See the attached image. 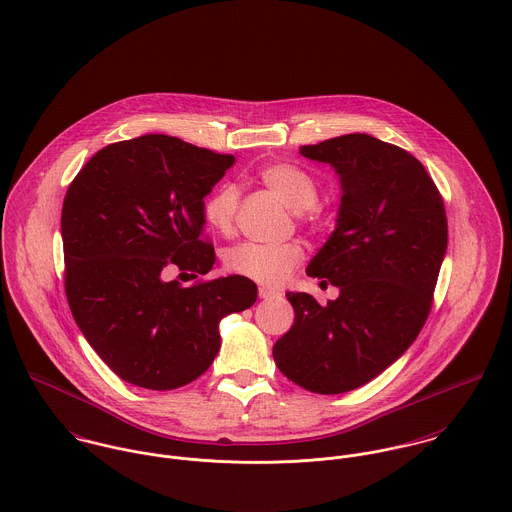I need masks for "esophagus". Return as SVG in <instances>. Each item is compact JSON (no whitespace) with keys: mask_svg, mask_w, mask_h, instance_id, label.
<instances>
[{"mask_svg":"<svg viewBox=\"0 0 512 512\" xmlns=\"http://www.w3.org/2000/svg\"><path fill=\"white\" fill-rule=\"evenodd\" d=\"M279 293L277 291H273V289H269V287H259V297L261 299H275Z\"/></svg>","mask_w":512,"mask_h":512,"instance_id":"esophagus-1","label":"esophagus"}]
</instances>
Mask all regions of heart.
<instances>
[{"instance_id": "1", "label": "heart", "mask_w": 512, "mask_h": 512, "mask_svg": "<svg viewBox=\"0 0 512 512\" xmlns=\"http://www.w3.org/2000/svg\"><path fill=\"white\" fill-rule=\"evenodd\" d=\"M261 183L275 193L299 217H311L319 197V185L305 168L289 162L267 164L259 170ZM239 209V189L233 183L217 185L203 205L209 227L221 235H231ZM303 261V247L295 241L279 245L243 243L227 251V271L265 287L283 285L293 269Z\"/></svg>"}]
</instances>
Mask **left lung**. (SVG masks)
Wrapping results in <instances>:
<instances>
[{"mask_svg": "<svg viewBox=\"0 0 512 512\" xmlns=\"http://www.w3.org/2000/svg\"><path fill=\"white\" fill-rule=\"evenodd\" d=\"M299 152L333 166L342 187L335 229L307 265L309 277L327 279L339 295L319 305L289 291L295 319L273 360L309 392L344 394L418 337L446 255V211L422 162L400 146L356 132Z\"/></svg>", "mask_w": 512, "mask_h": 512, "instance_id": "1", "label": "left lung"}]
</instances>
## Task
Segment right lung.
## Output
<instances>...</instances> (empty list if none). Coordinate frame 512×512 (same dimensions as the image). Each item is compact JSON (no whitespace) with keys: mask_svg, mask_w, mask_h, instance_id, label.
Masks as SVG:
<instances>
[{"mask_svg":"<svg viewBox=\"0 0 512 512\" xmlns=\"http://www.w3.org/2000/svg\"><path fill=\"white\" fill-rule=\"evenodd\" d=\"M233 162L144 134L98 150L66 193V297L88 344L128 384H191L221 348V319L257 301V285L239 275L191 287L164 281L170 267L191 279L213 269L203 205Z\"/></svg>","mask_w":512,"mask_h":512,"instance_id":"obj_1","label":"right lung"}]
</instances>
